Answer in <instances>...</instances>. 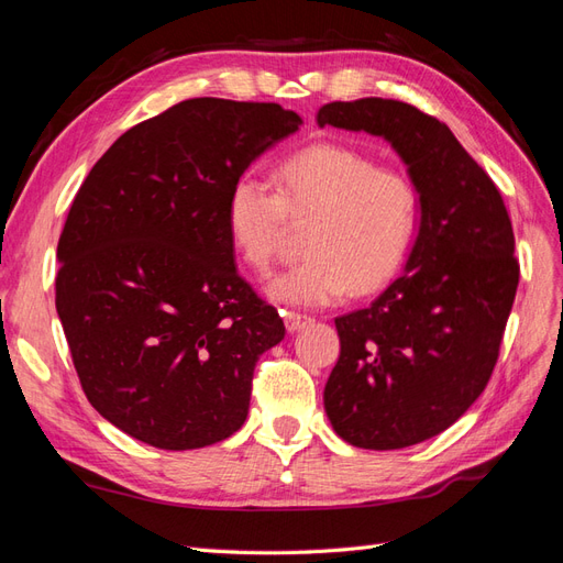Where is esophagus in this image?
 Returning a JSON list of instances; mask_svg holds the SVG:
<instances>
[{
	"mask_svg": "<svg viewBox=\"0 0 563 563\" xmlns=\"http://www.w3.org/2000/svg\"><path fill=\"white\" fill-rule=\"evenodd\" d=\"M283 320H285L287 332H299V330H303V328L313 323L311 316H303V313H297V311H283Z\"/></svg>",
	"mask_w": 563,
	"mask_h": 563,
	"instance_id": "obj_1",
	"label": "esophagus"
}]
</instances>
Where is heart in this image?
I'll use <instances>...</instances> for the list:
<instances>
[{
  "label": "heart",
  "mask_w": 563,
  "mask_h": 563,
  "mask_svg": "<svg viewBox=\"0 0 563 563\" xmlns=\"http://www.w3.org/2000/svg\"><path fill=\"white\" fill-rule=\"evenodd\" d=\"M290 221L311 223L309 256L273 276L266 295L290 307H330L396 278L420 229V192L404 172L340 143H316L283 159L276 188L243 174L229 192V240L254 273L271 268Z\"/></svg>",
  "instance_id": "heart-1"
}]
</instances>
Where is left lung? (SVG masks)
<instances>
[{"instance_id": "obj_1", "label": "left lung", "mask_w": 563, "mask_h": 563, "mask_svg": "<svg viewBox=\"0 0 563 563\" xmlns=\"http://www.w3.org/2000/svg\"><path fill=\"white\" fill-rule=\"evenodd\" d=\"M320 126L391 143L420 192L406 268L371 307L334 318L325 384L336 437L396 451L445 431L486 389L519 285L500 190L437 118L394 99L334 101Z\"/></svg>"}]
</instances>
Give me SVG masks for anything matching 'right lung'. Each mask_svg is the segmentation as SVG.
<instances>
[{"label":"right lung","mask_w":563,"mask_h":563,"mask_svg":"<svg viewBox=\"0 0 563 563\" xmlns=\"http://www.w3.org/2000/svg\"><path fill=\"white\" fill-rule=\"evenodd\" d=\"M299 124L278 103L188 99L124 132L79 186L56 311L89 404L136 441L192 451L245 424L254 365L285 325L240 278L227 200Z\"/></svg>","instance_id":"add662e5"}]
</instances>
